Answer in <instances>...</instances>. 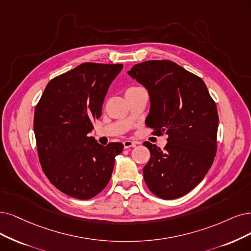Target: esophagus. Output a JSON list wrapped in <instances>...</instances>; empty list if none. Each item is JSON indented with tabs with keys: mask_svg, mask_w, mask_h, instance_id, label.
<instances>
[{
	"mask_svg": "<svg viewBox=\"0 0 251 251\" xmlns=\"http://www.w3.org/2000/svg\"><path fill=\"white\" fill-rule=\"evenodd\" d=\"M137 144H138L137 142L129 141V140L124 141V142H123V145H124V148H125V149H129V148H131V147H135Z\"/></svg>",
	"mask_w": 251,
	"mask_h": 251,
	"instance_id": "obj_1",
	"label": "esophagus"
}]
</instances>
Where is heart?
<instances>
[{
  "label": "heart",
  "instance_id": "heart-1",
  "mask_svg": "<svg viewBox=\"0 0 251 251\" xmlns=\"http://www.w3.org/2000/svg\"><path fill=\"white\" fill-rule=\"evenodd\" d=\"M132 88H137V87H131V88H129V89H132Z\"/></svg>",
  "mask_w": 251,
  "mask_h": 251
}]
</instances>
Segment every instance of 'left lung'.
<instances>
[{
  "instance_id": "left-lung-1",
  "label": "left lung",
  "mask_w": 251,
  "mask_h": 251,
  "mask_svg": "<svg viewBox=\"0 0 251 251\" xmlns=\"http://www.w3.org/2000/svg\"><path fill=\"white\" fill-rule=\"evenodd\" d=\"M128 74L149 93L146 125L157 135H169L163 150L144 143L151 153L143 170L147 186L163 200L183 197L201 182L214 161L215 102L201 77L172 61H146L134 65Z\"/></svg>"
}]
</instances>
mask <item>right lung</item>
<instances>
[{"mask_svg":"<svg viewBox=\"0 0 251 251\" xmlns=\"http://www.w3.org/2000/svg\"><path fill=\"white\" fill-rule=\"evenodd\" d=\"M122 68L82 63L52 78L36 105L34 132L42 170L55 188L74 199L90 200L103 190L115 157L123 151L121 143L103 147L88 135Z\"/></svg>","mask_w":251,"mask_h":251,"instance_id":"add662e5","label":"right lung"}]
</instances>
